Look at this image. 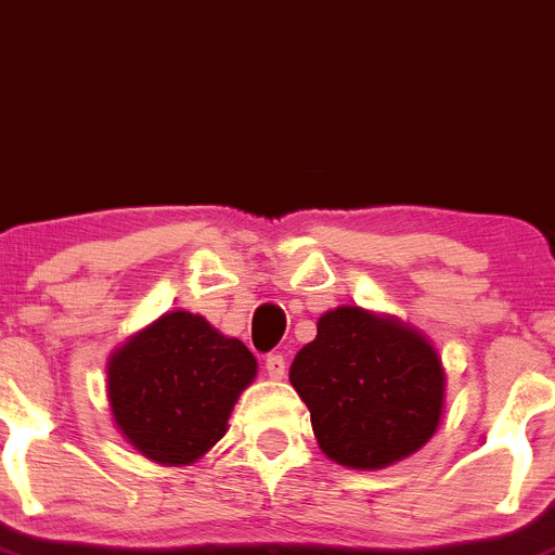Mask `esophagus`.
<instances>
[{
  "instance_id": "esophagus-1",
  "label": "esophagus",
  "mask_w": 555,
  "mask_h": 555,
  "mask_svg": "<svg viewBox=\"0 0 555 555\" xmlns=\"http://www.w3.org/2000/svg\"><path fill=\"white\" fill-rule=\"evenodd\" d=\"M264 371H268V377L271 379H282L284 371H287V363H284L282 354H268V358H264Z\"/></svg>"
}]
</instances>
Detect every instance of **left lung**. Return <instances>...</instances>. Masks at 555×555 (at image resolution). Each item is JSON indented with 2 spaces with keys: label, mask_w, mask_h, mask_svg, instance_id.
Returning <instances> with one entry per match:
<instances>
[{
  "label": "left lung",
  "mask_w": 555,
  "mask_h": 555,
  "mask_svg": "<svg viewBox=\"0 0 555 555\" xmlns=\"http://www.w3.org/2000/svg\"><path fill=\"white\" fill-rule=\"evenodd\" d=\"M291 383L318 447L349 469H385L436 436L447 399L441 354L416 326L363 307L318 318Z\"/></svg>",
  "instance_id": "1"
}]
</instances>
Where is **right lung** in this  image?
<instances>
[{
  "label": "right lung",
  "instance_id": "obj_1",
  "mask_svg": "<svg viewBox=\"0 0 555 555\" xmlns=\"http://www.w3.org/2000/svg\"><path fill=\"white\" fill-rule=\"evenodd\" d=\"M257 369L243 340L218 332L204 315L164 312L111 351V418L153 464H195L225 436L231 411Z\"/></svg>",
  "mask_w": 555,
  "mask_h": 555
}]
</instances>
